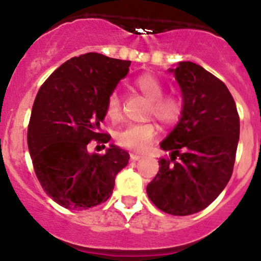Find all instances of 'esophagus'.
<instances>
[{
  "label": "esophagus",
  "mask_w": 261,
  "mask_h": 261,
  "mask_svg": "<svg viewBox=\"0 0 261 261\" xmlns=\"http://www.w3.org/2000/svg\"><path fill=\"white\" fill-rule=\"evenodd\" d=\"M143 155H140V154H130V159L131 160H140V159H143Z\"/></svg>",
  "instance_id": "obj_1"
}]
</instances>
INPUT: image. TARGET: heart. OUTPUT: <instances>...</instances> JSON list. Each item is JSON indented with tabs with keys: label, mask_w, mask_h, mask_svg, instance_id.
Returning <instances> with one entry per match:
<instances>
[{
	"label": "heart",
	"mask_w": 261,
	"mask_h": 261,
	"mask_svg": "<svg viewBox=\"0 0 261 261\" xmlns=\"http://www.w3.org/2000/svg\"><path fill=\"white\" fill-rule=\"evenodd\" d=\"M133 87L149 99L146 116L155 117L162 125L174 126L181 120L186 110L184 99L179 94H164V84L152 73H141L133 82ZM121 97L117 92H111L106 99V116L110 120H117L121 115ZM158 134L152 122L135 123L123 127L116 134V143L123 149L145 151Z\"/></svg>",
	"instance_id": "b5f03b06"
}]
</instances>
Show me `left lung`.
Listing matches in <instances>:
<instances>
[{
	"instance_id": "1",
	"label": "left lung",
	"mask_w": 261,
	"mask_h": 261,
	"mask_svg": "<svg viewBox=\"0 0 261 261\" xmlns=\"http://www.w3.org/2000/svg\"><path fill=\"white\" fill-rule=\"evenodd\" d=\"M174 72L186 110L174 130L160 144L170 158L159 160V172L147 184L150 201L173 216L206 208L232 175L240 117L222 81L201 65L180 62Z\"/></svg>"
}]
</instances>
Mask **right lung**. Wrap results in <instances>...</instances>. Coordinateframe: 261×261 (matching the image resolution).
Listing matches in <instances>:
<instances>
[{"mask_svg":"<svg viewBox=\"0 0 261 261\" xmlns=\"http://www.w3.org/2000/svg\"><path fill=\"white\" fill-rule=\"evenodd\" d=\"M130 60L87 53L63 63L36 94L28 127V145L41 187L58 204L87 210L111 197L115 178L130 155L111 145L91 154L96 141L105 147L111 135L102 131L106 99L128 72Z\"/></svg>","mask_w":261,"mask_h":261,"instance_id":"obj_1","label":"right lung"}]
</instances>
